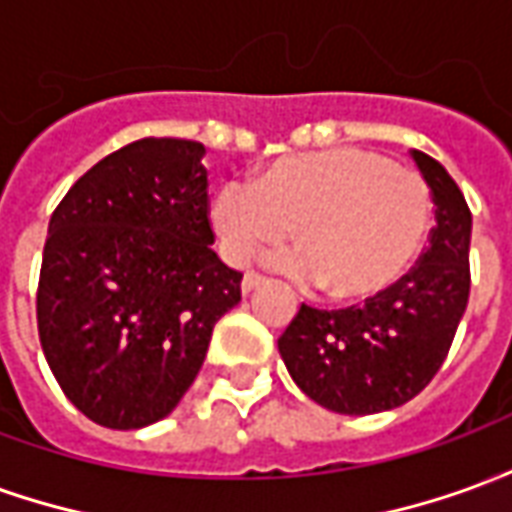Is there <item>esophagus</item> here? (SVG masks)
<instances>
[{
    "instance_id": "34e87169",
    "label": "esophagus",
    "mask_w": 512,
    "mask_h": 512,
    "mask_svg": "<svg viewBox=\"0 0 512 512\" xmlns=\"http://www.w3.org/2000/svg\"><path fill=\"white\" fill-rule=\"evenodd\" d=\"M263 282H266V279L260 277L257 271H246V274H244V282H241V290H244V293H252V290L260 288Z\"/></svg>"
}]
</instances>
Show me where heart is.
I'll return each instance as SVG.
<instances>
[{"mask_svg": "<svg viewBox=\"0 0 512 512\" xmlns=\"http://www.w3.org/2000/svg\"><path fill=\"white\" fill-rule=\"evenodd\" d=\"M211 219L233 263L277 249L296 227L301 255L285 266L334 301L392 290L417 263L433 224L422 175L367 147H334L274 161L255 189L227 183Z\"/></svg>", "mask_w": 512, "mask_h": 512, "instance_id": "heart-1", "label": "heart"}]
</instances>
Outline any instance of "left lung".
I'll list each match as a JSON object with an SVG mask.
<instances>
[{"instance_id":"left-lung-1","label":"left lung","mask_w":512,"mask_h":512,"mask_svg":"<svg viewBox=\"0 0 512 512\" xmlns=\"http://www.w3.org/2000/svg\"><path fill=\"white\" fill-rule=\"evenodd\" d=\"M436 202L430 244L395 288L345 310L301 304L279 337L299 389L337 414H378L408 403L450 354L472 274V211L428 153L411 150Z\"/></svg>"}]
</instances>
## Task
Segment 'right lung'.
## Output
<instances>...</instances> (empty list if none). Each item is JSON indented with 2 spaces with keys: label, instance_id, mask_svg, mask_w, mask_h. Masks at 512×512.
I'll return each instance as SVG.
<instances>
[{
  "label": "right lung",
  "instance_id": "obj_1",
  "mask_svg": "<svg viewBox=\"0 0 512 512\" xmlns=\"http://www.w3.org/2000/svg\"><path fill=\"white\" fill-rule=\"evenodd\" d=\"M205 147L145 136L101 158L54 208L38 279L51 373L98 425L164 419L194 384L241 271L211 249Z\"/></svg>",
  "mask_w": 512,
  "mask_h": 512
}]
</instances>
